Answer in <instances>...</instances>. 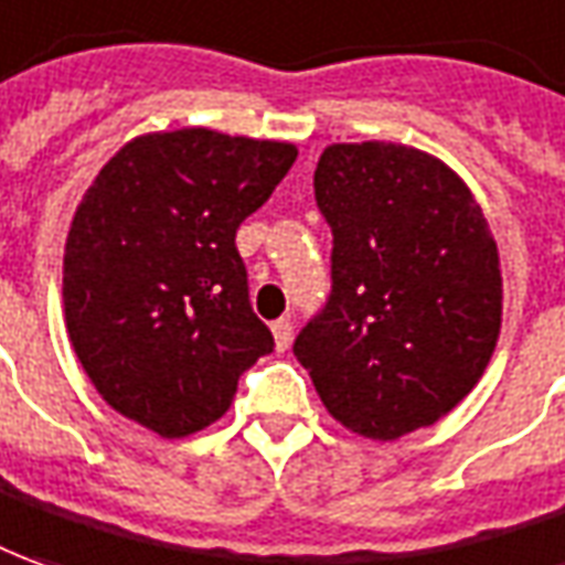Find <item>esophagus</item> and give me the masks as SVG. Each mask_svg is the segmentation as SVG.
<instances>
[{"label": "esophagus", "instance_id": "esophagus-1", "mask_svg": "<svg viewBox=\"0 0 565 565\" xmlns=\"http://www.w3.org/2000/svg\"><path fill=\"white\" fill-rule=\"evenodd\" d=\"M270 329H274L276 350H289L291 334H295V326H291V320H276Z\"/></svg>", "mask_w": 565, "mask_h": 565}]
</instances>
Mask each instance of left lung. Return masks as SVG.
I'll return each instance as SVG.
<instances>
[{
  "mask_svg": "<svg viewBox=\"0 0 565 565\" xmlns=\"http://www.w3.org/2000/svg\"><path fill=\"white\" fill-rule=\"evenodd\" d=\"M313 193L334 236L332 295L295 356L334 422L394 443L483 379L504 301L495 236L465 178L406 143H329Z\"/></svg>",
  "mask_w": 565,
  "mask_h": 565,
  "instance_id": "obj_1",
  "label": "left lung"
}]
</instances>
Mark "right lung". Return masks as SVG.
<instances>
[{"instance_id": "1", "label": "right lung", "mask_w": 565, "mask_h": 565, "mask_svg": "<svg viewBox=\"0 0 565 565\" xmlns=\"http://www.w3.org/2000/svg\"><path fill=\"white\" fill-rule=\"evenodd\" d=\"M298 147L215 128L147 131L97 171L64 245L70 344L104 403L166 439L215 424L274 350L236 231Z\"/></svg>"}]
</instances>
